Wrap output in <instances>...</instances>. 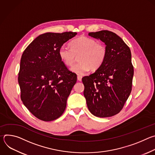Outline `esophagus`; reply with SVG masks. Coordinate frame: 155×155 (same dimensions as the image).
<instances>
[{"label":"esophagus","mask_w":155,"mask_h":155,"mask_svg":"<svg viewBox=\"0 0 155 155\" xmlns=\"http://www.w3.org/2000/svg\"><path fill=\"white\" fill-rule=\"evenodd\" d=\"M81 79H82V76L78 75L77 76V80H78V81H81Z\"/></svg>","instance_id":"esophagus-1"}]
</instances>
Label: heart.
<instances>
[{
    "mask_svg": "<svg viewBox=\"0 0 155 155\" xmlns=\"http://www.w3.org/2000/svg\"><path fill=\"white\" fill-rule=\"evenodd\" d=\"M71 48L62 46L59 50V56L64 64L72 65L75 56H78L80 62L74 65L71 71L77 74H84L91 69H99L107 56V49L103 44L99 43L93 38L81 36L70 43Z\"/></svg>",
    "mask_w": 155,
    "mask_h": 155,
    "instance_id": "obj_1",
    "label": "heart"
}]
</instances>
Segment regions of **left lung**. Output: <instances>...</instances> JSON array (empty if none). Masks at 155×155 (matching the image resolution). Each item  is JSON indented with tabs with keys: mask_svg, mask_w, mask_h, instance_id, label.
<instances>
[{
	"mask_svg": "<svg viewBox=\"0 0 155 155\" xmlns=\"http://www.w3.org/2000/svg\"><path fill=\"white\" fill-rule=\"evenodd\" d=\"M88 35L105 43L107 56L94 73L82 78L83 94L93 115L112 117L121 111L132 90L134 68L130 50L121 37L111 31H101Z\"/></svg>",
	"mask_w": 155,
	"mask_h": 155,
	"instance_id": "1",
	"label": "left lung"
}]
</instances>
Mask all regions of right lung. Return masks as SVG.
<instances>
[{
    "label": "right lung",
    "mask_w": 155,
    "mask_h": 155,
    "mask_svg": "<svg viewBox=\"0 0 155 155\" xmlns=\"http://www.w3.org/2000/svg\"><path fill=\"white\" fill-rule=\"evenodd\" d=\"M77 32H47L36 37L25 49L20 61L18 83L23 104L44 121L56 120L64 113L77 75L59 56L63 44Z\"/></svg>",
    "instance_id": "1"
}]
</instances>
